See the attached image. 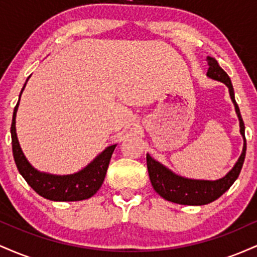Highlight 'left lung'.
Returning <instances> with one entry per match:
<instances>
[{"instance_id": "1", "label": "left lung", "mask_w": 257, "mask_h": 257, "mask_svg": "<svg viewBox=\"0 0 257 257\" xmlns=\"http://www.w3.org/2000/svg\"><path fill=\"white\" fill-rule=\"evenodd\" d=\"M206 60H208L209 65L206 76L215 79V81H220L222 82V83H225L229 90V96H231L232 102L234 104L235 112H237V116L238 118H239L240 134L244 139L243 152H241L240 157L238 158L234 167H233L222 179L215 180V181H210V180H193L182 178V176L174 174L172 170L168 169V168L159 163V162L155 161V159L147 153V170H149L150 180H151L153 188H155L156 192H157L161 197H163L164 199L173 203H178V204L204 205L208 204V203L214 202L215 199H217L219 197L222 196V194L233 185V182L237 180L238 176H239L241 167H243L244 158H245V126H244V122L243 118H241L239 107H238L237 102H235L234 90H233L231 78H229L228 75L221 69L219 63H217L214 58L208 57Z\"/></svg>"}]
</instances>
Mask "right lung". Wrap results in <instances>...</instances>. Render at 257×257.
Instances as JSON below:
<instances>
[{"label":"right lung","instance_id":"add662e5","mask_svg":"<svg viewBox=\"0 0 257 257\" xmlns=\"http://www.w3.org/2000/svg\"><path fill=\"white\" fill-rule=\"evenodd\" d=\"M24 88L22 89V93ZM19 101L14 107L13 119H12V149H13L14 161L18 170L26 180V182L31 186L35 192L42 196L43 198L54 202H76L94 196L104 182L111 156L116 149V145L106 147L84 169L71 175H53V174L38 172L28 162L17 138L16 116Z\"/></svg>","mask_w":257,"mask_h":257}]
</instances>
